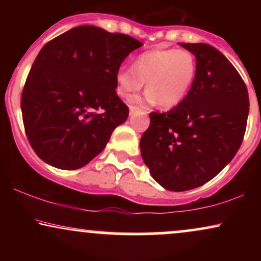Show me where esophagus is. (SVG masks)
<instances>
[{"label": "esophagus", "instance_id": "34e87169", "mask_svg": "<svg viewBox=\"0 0 261 261\" xmlns=\"http://www.w3.org/2000/svg\"><path fill=\"white\" fill-rule=\"evenodd\" d=\"M128 109H130V114H133V113H135V112H137V110H141L140 108L134 107V106H130V108H128ZM146 113H147V112H146Z\"/></svg>", "mask_w": 261, "mask_h": 261}]
</instances>
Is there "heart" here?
Here are the masks:
<instances>
[{
	"label": "heart",
	"instance_id": "heart-1",
	"mask_svg": "<svg viewBox=\"0 0 261 261\" xmlns=\"http://www.w3.org/2000/svg\"><path fill=\"white\" fill-rule=\"evenodd\" d=\"M195 55L185 49H157L140 54L133 66H122L116 72V93L126 98L139 92L146 82L145 98L134 103H158L162 109L180 106L196 79Z\"/></svg>",
	"mask_w": 261,
	"mask_h": 261
}]
</instances>
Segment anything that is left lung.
<instances>
[{
    "label": "left lung",
    "mask_w": 261,
    "mask_h": 261,
    "mask_svg": "<svg viewBox=\"0 0 261 261\" xmlns=\"http://www.w3.org/2000/svg\"><path fill=\"white\" fill-rule=\"evenodd\" d=\"M180 45L196 58L193 88L180 106L149 114L140 141L152 178L170 191L215 178L241 147L249 114L247 86L228 59L208 44Z\"/></svg>",
    "instance_id": "8db88e82"
}]
</instances>
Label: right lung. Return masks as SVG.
<instances>
[{
	"mask_svg": "<svg viewBox=\"0 0 261 261\" xmlns=\"http://www.w3.org/2000/svg\"><path fill=\"white\" fill-rule=\"evenodd\" d=\"M142 43L120 33L80 25L45 44L22 92L29 143L45 163L72 170L106 148L128 108L116 94V72Z\"/></svg>",
	"mask_w": 261,
	"mask_h": 261,
	"instance_id": "right-lung-1",
	"label": "right lung"
}]
</instances>
